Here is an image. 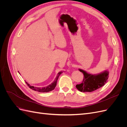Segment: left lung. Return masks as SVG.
Instances as JSON below:
<instances>
[{
  "mask_svg": "<svg viewBox=\"0 0 127 127\" xmlns=\"http://www.w3.org/2000/svg\"><path fill=\"white\" fill-rule=\"evenodd\" d=\"M83 73L84 77L83 82L76 85V87L82 92H92L105 85L109 78V72L105 70L98 74H91L81 69H78Z\"/></svg>",
  "mask_w": 127,
  "mask_h": 127,
  "instance_id": "obj_1",
  "label": "left lung"
}]
</instances>
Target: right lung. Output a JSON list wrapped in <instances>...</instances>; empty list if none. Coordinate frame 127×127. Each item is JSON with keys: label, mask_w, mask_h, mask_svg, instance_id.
<instances>
[{"label": "right lung", "mask_w": 127, "mask_h": 127, "mask_svg": "<svg viewBox=\"0 0 127 127\" xmlns=\"http://www.w3.org/2000/svg\"><path fill=\"white\" fill-rule=\"evenodd\" d=\"M62 73H63L62 71H61L58 73L57 76L56 77L54 81L53 82V83H52L51 84H50V85H49L48 86H45V87H34L33 86L30 85V84L28 83H27L26 82H25V83H26L27 85L29 86V87L30 88H31L32 90H33L34 91H35L39 92H42V93H44V92H50L55 89V88L56 87V85H57V80H58V79L59 76L61 75V74H62ZM19 74H20V72H19Z\"/></svg>", "instance_id": "add662e5"}]
</instances>
